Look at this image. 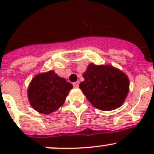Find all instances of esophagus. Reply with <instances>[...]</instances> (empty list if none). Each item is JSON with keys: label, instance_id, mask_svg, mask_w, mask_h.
I'll return each mask as SVG.
<instances>
[{"label": "esophagus", "instance_id": "1", "mask_svg": "<svg viewBox=\"0 0 154 154\" xmlns=\"http://www.w3.org/2000/svg\"><path fill=\"white\" fill-rule=\"evenodd\" d=\"M79 85V81H77L73 83V86H74L75 88H78Z\"/></svg>", "mask_w": 154, "mask_h": 154}]
</instances>
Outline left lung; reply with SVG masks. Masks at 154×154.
<instances>
[{"label": "left lung", "instance_id": "left-lung-1", "mask_svg": "<svg viewBox=\"0 0 154 154\" xmlns=\"http://www.w3.org/2000/svg\"><path fill=\"white\" fill-rule=\"evenodd\" d=\"M79 88L92 106L103 111L123 104L129 92V79L120 70L109 65L90 64L83 74Z\"/></svg>", "mask_w": 154, "mask_h": 154}]
</instances>
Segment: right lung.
Segmentation results:
<instances>
[{
	"label": "right lung",
	"mask_w": 154,
	"mask_h": 154,
	"mask_svg": "<svg viewBox=\"0 0 154 154\" xmlns=\"http://www.w3.org/2000/svg\"><path fill=\"white\" fill-rule=\"evenodd\" d=\"M72 88L70 82L50 71L38 75L31 80L28 90V99L36 111L51 113L62 106Z\"/></svg>",
	"instance_id": "add662e5"
}]
</instances>
